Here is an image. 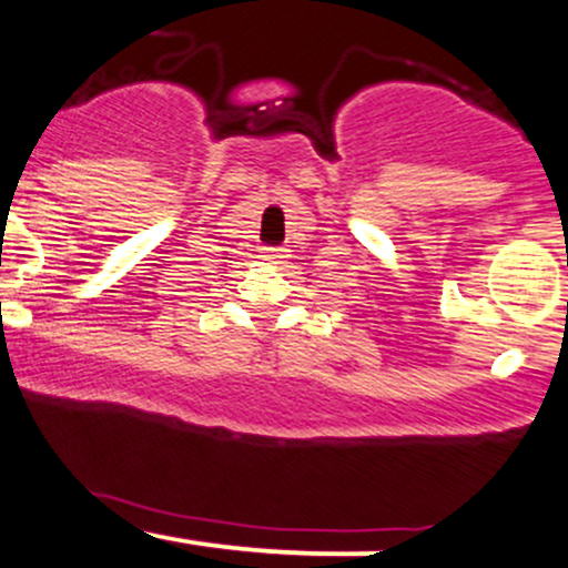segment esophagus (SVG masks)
I'll return each mask as SVG.
<instances>
[{
  "instance_id": "obj_1",
  "label": "esophagus",
  "mask_w": 568,
  "mask_h": 568,
  "mask_svg": "<svg viewBox=\"0 0 568 568\" xmlns=\"http://www.w3.org/2000/svg\"><path fill=\"white\" fill-rule=\"evenodd\" d=\"M264 258L266 262H283V258H288V251L285 247H266L264 251Z\"/></svg>"
}]
</instances>
